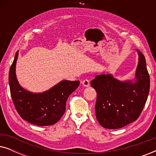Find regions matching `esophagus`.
<instances>
[{
	"label": "esophagus",
	"instance_id": "esophagus-1",
	"mask_svg": "<svg viewBox=\"0 0 156 156\" xmlns=\"http://www.w3.org/2000/svg\"><path fill=\"white\" fill-rule=\"evenodd\" d=\"M82 84L84 87H89V84H90V83H89V81L88 80H84L82 81Z\"/></svg>",
	"mask_w": 156,
	"mask_h": 156
}]
</instances>
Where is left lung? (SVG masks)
Listing matches in <instances>:
<instances>
[{
    "label": "left lung",
    "mask_w": 156,
    "mask_h": 156,
    "mask_svg": "<svg viewBox=\"0 0 156 156\" xmlns=\"http://www.w3.org/2000/svg\"><path fill=\"white\" fill-rule=\"evenodd\" d=\"M135 82H121L111 74L96 76L91 86L97 91L95 113L100 125L116 129L133 122L141 114L150 90L146 59L140 51Z\"/></svg>",
    "instance_id": "8db88e82"
}]
</instances>
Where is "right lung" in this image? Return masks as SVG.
Returning a JSON list of instances; mask_svg holds the SVG:
<instances>
[{"mask_svg":"<svg viewBox=\"0 0 156 156\" xmlns=\"http://www.w3.org/2000/svg\"><path fill=\"white\" fill-rule=\"evenodd\" d=\"M18 56L16 52L9 71L10 95L15 108L21 118L37 126H50L56 123L66 110L69 96L80 86V81L63 80L42 93H33L19 84L16 75Z\"/></svg>","mask_w":156,"mask_h":156,"instance_id":"right-lung-1","label":"right lung"}]
</instances>
